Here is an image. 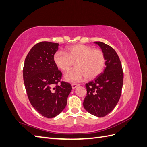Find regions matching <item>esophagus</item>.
<instances>
[{
    "instance_id": "34e87169",
    "label": "esophagus",
    "mask_w": 147,
    "mask_h": 147,
    "mask_svg": "<svg viewBox=\"0 0 147 147\" xmlns=\"http://www.w3.org/2000/svg\"><path fill=\"white\" fill-rule=\"evenodd\" d=\"M79 85L77 84H72V89H75L76 88L77 86H78Z\"/></svg>"
}]
</instances>
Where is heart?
<instances>
[{"label": "heart", "mask_w": 147, "mask_h": 147, "mask_svg": "<svg viewBox=\"0 0 147 147\" xmlns=\"http://www.w3.org/2000/svg\"><path fill=\"white\" fill-rule=\"evenodd\" d=\"M53 61L56 67L64 72L75 68L66 74L64 78L70 83L79 82L86 77L94 78L102 72L105 66V57L102 51L83 44L70 46L65 53L57 51L53 55Z\"/></svg>", "instance_id": "obj_1"}]
</instances>
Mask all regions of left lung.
<instances>
[{
    "mask_svg": "<svg viewBox=\"0 0 147 147\" xmlns=\"http://www.w3.org/2000/svg\"><path fill=\"white\" fill-rule=\"evenodd\" d=\"M104 53L105 67L103 73L86 84L87 94L83 107L88 112L98 117H105L117 105L121 94L123 72L116 51L107 44L95 42Z\"/></svg>",
    "mask_w": 147,
    "mask_h": 147,
    "instance_id": "obj_1",
    "label": "left lung"
}]
</instances>
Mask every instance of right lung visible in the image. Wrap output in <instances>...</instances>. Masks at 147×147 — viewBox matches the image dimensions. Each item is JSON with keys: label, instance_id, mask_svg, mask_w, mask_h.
I'll use <instances>...</instances> for the list:
<instances>
[{"label": "right lung", "instance_id": "obj_1", "mask_svg": "<svg viewBox=\"0 0 147 147\" xmlns=\"http://www.w3.org/2000/svg\"><path fill=\"white\" fill-rule=\"evenodd\" d=\"M59 43L42 42L30 49L23 68V79L29 100L42 116L51 118L61 113L72 90L70 83L61 82L62 73L53 61Z\"/></svg>", "mask_w": 147, "mask_h": 147}]
</instances>
